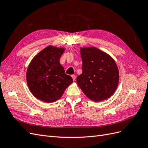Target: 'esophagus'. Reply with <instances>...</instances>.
I'll list each match as a JSON object with an SVG mask.
<instances>
[{"label":"esophagus","mask_w":148,"mask_h":148,"mask_svg":"<svg viewBox=\"0 0 148 148\" xmlns=\"http://www.w3.org/2000/svg\"><path fill=\"white\" fill-rule=\"evenodd\" d=\"M71 77H72L73 81H75V79H76V76H75V75H71Z\"/></svg>","instance_id":"34e87169"}]
</instances>
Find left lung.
I'll list each match as a JSON object with an SVG mask.
<instances>
[{
    "label": "left lung",
    "instance_id": "obj_1",
    "mask_svg": "<svg viewBox=\"0 0 148 148\" xmlns=\"http://www.w3.org/2000/svg\"><path fill=\"white\" fill-rule=\"evenodd\" d=\"M82 73L78 76V86L87 97L95 102L108 99L116 91L119 71L115 60L95 47H80Z\"/></svg>",
    "mask_w": 148,
    "mask_h": 148
}]
</instances>
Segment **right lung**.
<instances>
[{
	"label": "right lung",
	"instance_id": "obj_1",
	"mask_svg": "<svg viewBox=\"0 0 148 148\" xmlns=\"http://www.w3.org/2000/svg\"><path fill=\"white\" fill-rule=\"evenodd\" d=\"M64 47L49 46L36 55L26 71V82L33 95L46 102L59 99L73 82L60 64Z\"/></svg>",
	"mask_w": 148,
	"mask_h": 148
}]
</instances>
